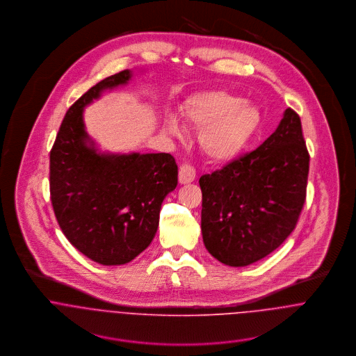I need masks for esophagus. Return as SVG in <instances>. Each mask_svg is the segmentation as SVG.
<instances>
[{"mask_svg": "<svg viewBox=\"0 0 356 356\" xmlns=\"http://www.w3.org/2000/svg\"><path fill=\"white\" fill-rule=\"evenodd\" d=\"M179 184L185 185V184H191L196 179V170L191 165V164H182L179 167V175H178Z\"/></svg>", "mask_w": 356, "mask_h": 356, "instance_id": "obj_1", "label": "esophagus"}]
</instances>
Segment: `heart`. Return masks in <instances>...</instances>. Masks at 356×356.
Listing matches in <instances>:
<instances>
[{"mask_svg":"<svg viewBox=\"0 0 356 356\" xmlns=\"http://www.w3.org/2000/svg\"><path fill=\"white\" fill-rule=\"evenodd\" d=\"M191 127L200 133L204 153L216 163L238 159L252 144L260 127L261 112L252 102L223 90L203 92L189 97L182 105ZM167 129L178 134L181 126L174 118Z\"/></svg>","mask_w":356,"mask_h":356,"instance_id":"obj_1","label":"heart"}]
</instances>
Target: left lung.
Listing matches in <instances>:
<instances>
[{"instance_id": "obj_1", "label": "left lung", "mask_w": 356, "mask_h": 356, "mask_svg": "<svg viewBox=\"0 0 356 356\" xmlns=\"http://www.w3.org/2000/svg\"><path fill=\"white\" fill-rule=\"evenodd\" d=\"M308 163L300 118L288 108L256 151L203 175L199 184L207 251L232 267L250 266L275 251L302 212Z\"/></svg>"}]
</instances>
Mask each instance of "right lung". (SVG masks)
<instances>
[{
	"instance_id": "add662e5",
	"label": "right lung",
	"mask_w": 356,
	"mask_h": 356,
	"mask_svg": "<svg viewBox=\"0 0 356 356\" xmlns=\"http://www.w3.org/2000/svg\"><path fill=\"white\" fill-rule=\"evenodd\" d=\"M124 70L90 88L67 111L51 151V200L68 241L104 266L131 261L152 243L165 196L177 188L170 153L102 152L83 111L130 82Z\"/></svg>"
}]
</instances>
